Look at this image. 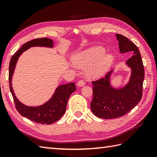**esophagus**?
I'll use <instances>...</instances> for the list:
<instances>
[{
	"label": "esophagus",
	"mask_w": 157,
	"mask_h": 157,
	"mask_svg": "<svg viewBox=\"0 0 157 157\" xmlns=\"http://www.w3.org/2000/svg\"><path fill=\"white\" fill-rule=\"evenodd\" d=\"M85 85V82L83 80H79L78 82V86L79 87H82V86H84Z\"/></svg>",
	"instance_id": "1"
}]
</instances>
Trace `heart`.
<instances>
[{"mask_svg": "<svg viewBox=\"0 0 157 157\" xmlns=\"http://www.w3.org/2000/svg\"><path fill=\"white\" fill-rule=\"evenodd\" d=\"M102 46H95L77 54L73 58L75 66L79 69H86L87 75L98 78L105 75L113 62V54L105 52Z\"/></svg>", "mask_w": 157, "mask_h": 157, "instance_id": "obj_1", "label": "heart"}]
</instances>
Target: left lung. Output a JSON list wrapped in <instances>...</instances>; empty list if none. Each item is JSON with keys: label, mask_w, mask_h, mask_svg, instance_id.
<instances>
[{"label": "left lung", "mask_w": 157, "mask_h": 157, "mask_svg": "<svg viewBox=\"0 0 157 157\" xmlns=\"http://www.w3.org/2000/svg\"><path fill=\"white\" fill-rule=\"evenodd\" d=\"M120 52H133V56L126 61L131 70L129 81L124 86L116 88L111 85L113 69L104 78L92 82L93 98L90 108L100 118L112 119L125 115L136 107L142 97L144 69L139 49L126 36L116 34Z\"/></svg>", "instance_id": "left-lung-1"}]
</instances>
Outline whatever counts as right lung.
<instances>
[{"instance_id": "obj_1", "label": "right lung", "mask_w": 157, "mask_h": 157, "mask_svg": "<svg viewBox=\"0 0 157 157\" xmlns=\"http://www.w3.org/2000/svg\"><path fill=\"white\" fill-rule=\"evenodd\" d=\"M32 47H45L52 48L54 41L48 38H39L31 40L24 44L11 57L9 67V88L13 96L16 109L20 114L36 123L51 124L58 121L66 111L70 95L75 90L76 87L73 82L63 84L58 86L52 97L47 102L39 106H27L17 99L12 87V78L18 58L24 52Z\"/></svg>"}]
</instances>
